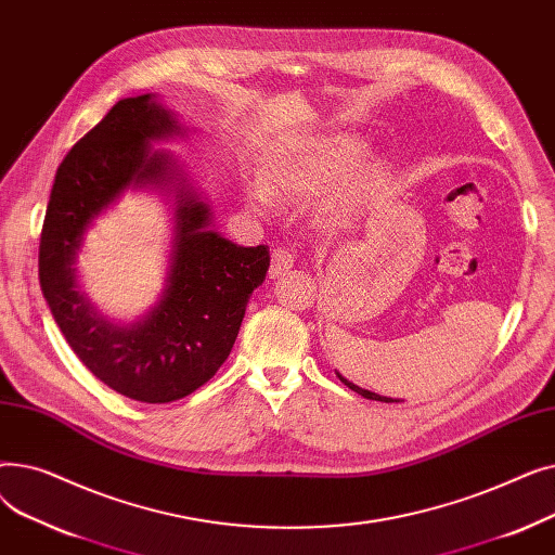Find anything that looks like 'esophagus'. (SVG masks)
<instances>
[{
  "mask_svg": "<svg viewBox=\"0 0 555 555\" xmlns=\"http://www.w3.org/2000/svg\"><path fill=\"white\" fill-rule=\"evenodd\" d=\"M293 268H295V254L289 251V249H285V247L274 249V254H272V266H270V276H272V279H279V276L287 274Z\"/></svg>",
  "mask_w": 555,
  "mask_h": 555,
  "instance_id": "esophagus-1",
  "label": "esophagus"
}]
</instances>
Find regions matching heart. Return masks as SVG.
<instances>
[{"mask_svg": "<svg viewBox=\"0 0 555 555\" xmlns=\"http://www.w3.org/2000/svg\"><path fill=\"white\" fill-rule=\"evenodd\" d=\"M362 155L364 143L348 134L281 141L266 155L262 175H251L245 182V199L258 216H274L279 199L322 197L348 177L326 209L328 224L346 227L358 220L387 178L385 164L377 159L356 169Z\"/></svg>", "mask_w": 555, "mask_h": 555, "instance_id": "b5f03b06", "label": "heart"}]
</instances>
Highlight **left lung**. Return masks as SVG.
<instances>
[{
	"instance_id": "obj_1",
	"label": "left lung",
	"mask_w": 555,
	"mask_h": 555,
	"mask_svg": "<svg viewBox=\"0 0 555 555\" xmlns=\"http://www.w3.org/2000/svg\"><path fill=\"white\" fill-rule=\"evenodd\" d=\"M337 373V371H335ZM337 377L339 380L348 387V389H353L356 393H360V396H364L366 400H380V402H402V400H393V398H387V396H380V393H375V391H369V389H362V387H358L356 383H351V380H346V377L341 375V373H337Z\"/></svg>"
}]
</instances>
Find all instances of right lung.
Instances as JSON below:
<instances>
[{"label": "right lung", "mask_w": 555, "mask_h": 555, "mask_svg": "<svg viewBox=\"0 0 555 555\" xmlns=\"http://www.w3.org/2000/svg\"><path fill=\"white\" fill-rule=\"evenodd\" d=\"M189 132L157 94L116 103L57 166L40 236V287L72 351L109 389L151 404L211 380L270 268L268 245L220 236L184 162L153 145ZM128 192L157 194L169 231L154 295L109 311L86 289L79 256L86 231Z\"/></svg>", "instance_id": "right-lung-1"}]
</instances>
